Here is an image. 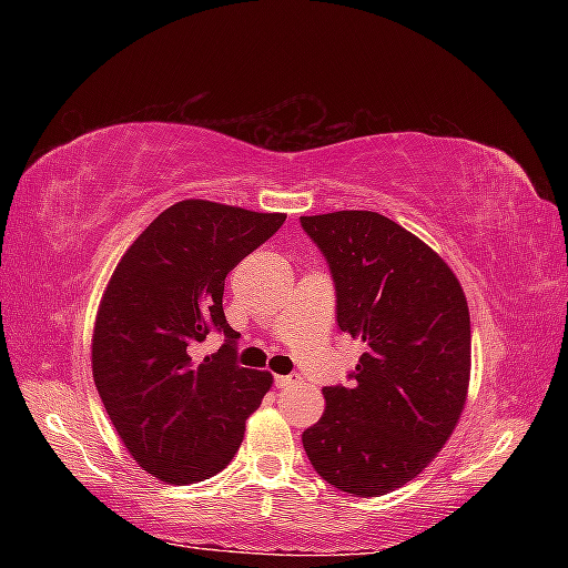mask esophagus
Masks as SVG:
<instances>
[{"label":"esophagus","instance_id":"1","mask_svg":"<svg viewBox=\"0 0 568 568\" xmlns=\"http://www.w3.org/2000/svg\"><path fill=\"white\" fill-rule=\"evenodd\" d=\"M295 383H300V376H275V388H291Z\"/></svg>","mask_w":568,"mask_h":568}]
</instances>
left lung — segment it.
Returning <instances> with one entry per match:
<instances>
[{
    "mask_svg": "<svg viewBox=\"0 0 568 568\" xmlns=\"http://www.w3.org/2000/svg\"><path fill=\"white\" fill-rule=\"evenodd\" d=\"M329 261L339 329L366 344L352 388H324L303 432L317 474L378 498L425 470L462 419L470 381L464 287L437 251L366 210L300 216Z\"/></svg>",
    "mask_w": 568,
    "mask_h": 568,
    "instance_id": "8db88e82",
    "label": "left lung"
}]
</instances>
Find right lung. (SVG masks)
Returning <instances> with one entry per match:
<instances>
[{
    "instance_id": "1",
    "label": "right lung",
    "mask_w": 568,
    "mask_h": 568,
    "mask_svg": "<svg viewBox=\"0 0 568 568\" xmlns=\"http://www.w3.org/2000/svg\"><path fill=\"white\" fill-rule=\"evenodd\" d=\"M285 222L210 200H183L143 229L106 283L92 327V378L131 458L163 484L212 478L232 462L268 371L236 366L224 281ZM210 328L227 344L191 356Z\"/></svg>"
}]
</instances>
